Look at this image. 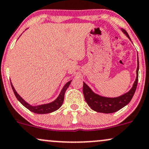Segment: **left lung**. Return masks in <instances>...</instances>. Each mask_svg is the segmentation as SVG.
I'll list each match as a JSON object with an SVG mask.
<instances>
[{
	"instance_id": "1",
	"label": "left lung",
	"mask_w": 149,
	"mask_h": 149,
	"mask_svg": "<svg viewBox=\"0 0 149 149\" xmlns=\"http://www.w3.org/2000/svg\"><path fill=\"white\" fill-rule=\"evenodd\" d=\"M121 31L131 41L130 36H128L126 31L124 29H121ZM138 72H139V59L137 58V70H136L137 75H136L135 81H134L132 88L125 93L115 97H109L100 95L93 91L92 89L84 82L83 93L86 102L93 110L97 111V112L111 113L118 111L125 106H126L133 97L137 86Z\"/></svg>"
}]
</instances>
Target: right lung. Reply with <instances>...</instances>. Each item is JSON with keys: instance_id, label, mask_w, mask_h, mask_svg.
Returning <instances> with one entry per match:
<instances>
[{"instance_id": "1", "label": "right lung", "mask_w": 149, "mask_h": 149, "mask_svg": "<svg viewBox=\"0 0 149 149\" xmlns=\"http://www.w3.org/2000/svg\"><path fill=\"white\" fill-rule=\"evenodd\" d=\"M71 81H69L65 84L64 85L63 88H62L61 91L59 94L58 96L57 97V98L54 100V101H52V102L47 103V104H39V105L33 106L30 104L29 103H28L26 101L24 100V99L21 97L20 95L17 93V92L16 91L15 88H14L13 85H12L11 81H10V83H11V86L12 90H13L14 93L17 97V100L22 104V105H24L26 108H27L28 109H29L30 111H32V112H34L36 113H40V114H45V113H52L53 111H56L57 109H58L59 108L61 107V105L63 104V102L64 100V95L65 93L66 90L68 88L70 84Z\"/></svg>"}]
</instances>
